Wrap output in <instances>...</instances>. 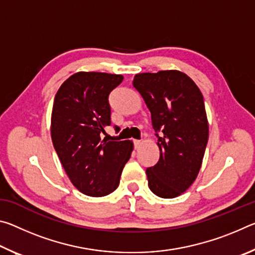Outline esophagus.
<instances>
[{
  "label": "esophagus",
  "mask_w": 255,
  "mask_h": 255,
  "mask_svg": "<svg viewBox=\"0 0 255 255\" xmlns=\"http://www.w3.org/2000/svg\"><path fill=\"white\" fill-rule=\"evenodd\" d=\"M140 144H141V140H138V139H135V140H133V147H135L136 149H137L138 147H139Z\"/></svg>",
  "instance_id": "esophagus-1"
}]
</instances>
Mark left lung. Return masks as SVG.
<instances>
[{
    "label": "left lung",
    "instance_id": "1",
    "mask_svg": "<svg viewBox=\"0 0 255 255\" xmlns=\"http://www.w3.org/2000/svg\"><path fill=\"white\" fill-rule=\"evenodd\" d=\"M132 85L150 111L159 148L158 162L146 170L148 187L158 197L175 198L196 180L208 143L204 97L179 71L141 73Z\"/></svg>",
    "mask_w": 255,
    "mask_h": 255
}]
</instances>
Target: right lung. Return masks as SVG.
Here are the masks:
<instances>
[{
  "mask_svg": "<svg viewBox=\"0 0 255 255\" xmlns=\"http://www.w3.org/2000/svg\"><path fill=\"white\" fill-rule=\"evenodd\" d=\"M123 80V75L79 72L55 96L51 140L71 182L86 196L115 191L130 157V140H102L105 128L111 125L109 94Z\"/></svg>",
  "mask_w": 255,
  "mask_h": 255,
  "instance_id": "add662e5",
  "label": "right lung"
}]
</instances>
